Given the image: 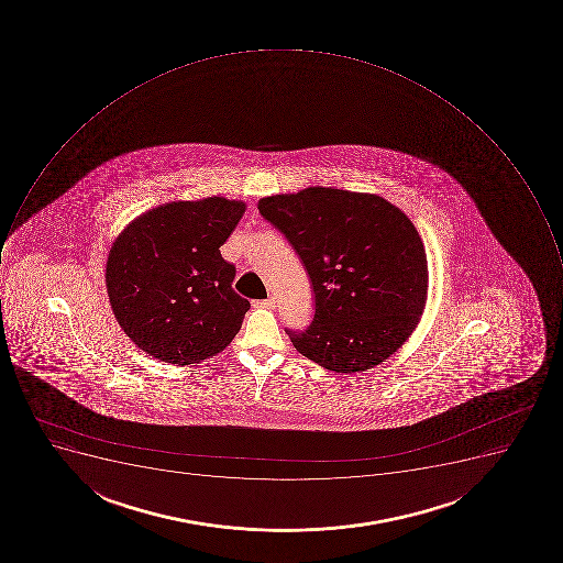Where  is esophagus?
<instances>
[{"instance_id":"34e87169","label":"esophagus","mask_w":563,"mask_h":563,"mask_svg":"<svg viewBox=\"0 0 563 563\" xmlns=\"http://www.w3.org/2000/svg\"><path fill=\"white\" fill-rule=\"evenodd\" d=\"M253 306H257V308H267V310H273L276 306L275 297H269V299H262V301L253 302Z\"/></svg>"}]
</instances>
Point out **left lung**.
Wrapping results in <instances>:
<instances>
[{
  "label": "left lung",
  "mask_w": 563,
  "mask_h": 563,
  "mask_svg": "<svg viewBox=\"0 0 563 563\" xmlns=\"http://www.w3.org/2000/svg\"><path fill=\"white\" fill-rule=\"evenodd\" d=\"M310 276L313 319L287 329L297 352L336 373L395 354L424 310V244L404 211L378 196L313 186L258 200Z\"/></svg>",
  "instance_id": "left-lung-1"
}]
</instances>
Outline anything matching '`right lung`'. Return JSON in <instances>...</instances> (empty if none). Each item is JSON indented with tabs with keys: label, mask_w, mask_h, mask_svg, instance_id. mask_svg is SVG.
I'll use <instances>...</instances> for the list:
<instances>
[{
	"label": "right lung",
	"mask_w": 563,
	"mask_h": 563,
	"mask_svg": "<svg viewBox=\"0 0 563 563\" xmlns=\"http://www.w3.org/2000/svg\"><path fill=\"white\" fill-rule=\"evenodd\" d=\"M243 213V202L222 197L170 202L121 232L107 258V292L139 349L185 366L231 343L250 302L232 288L235 266L220 246Z\"/></svg>",
	"instance_id": "add662e5"
}]
</instances>
